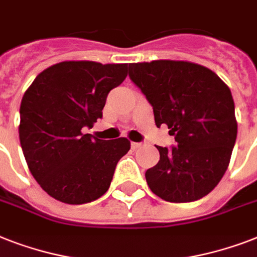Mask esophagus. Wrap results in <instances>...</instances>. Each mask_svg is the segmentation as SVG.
<instances>
[{"mask_svg":"<svg viewBox=\"0 0 257 257\" xmlns=\"http://www.w3.org/2000/svg\"><path fill=\"white\" fill-rule=\"evenodd\" d=\"M141 143H132V144H131V147H132V149H139L141 147Z\"/></svg>","mask_w":257,"mask_h":257,"instance_id":"obj_1","label":"esophagus"}]
</instances>
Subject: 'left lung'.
Returning <instances> with one entry per match:
<instances>
[{"instance_id":"obj_1","label":"left lung","mask_w":257,"mask_h":257,"mask_svg":"<svg viewBox=\"0 0 257 257\" xmlns=\"http://www.w3.org/2000/svg\"><path fill=\"white\" fill-rule=\"evenodd\" d=\"M129 77L153 106L157 126L168 125L177 147H157L160 160L145 172L151 191L165 201L189 203L219 184L237 136L228 85L205 66L156 60L129 64Z\"/></svg>"}]
</instances>
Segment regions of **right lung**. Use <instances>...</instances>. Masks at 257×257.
I'll use <instances>...</instances> for the list:
<instances>
[{
    "instance_id": "1",
    "label": "right lung",
    "mask_w": 257,
    "mask_h": 257,
    "mask_svg": "<svg viewBox=\"0 0 257 257\" xmlns=\"http://www.w3.org/2000/svg\"><path fill=\"white\" fill-rule=\"evenodd\" d=\"M126 74L128 64L62 61L42 70L26 89L20 143L30 173L53 199L77 205L109 189L131 141L101 140L82 128L102 117L108 93Z\"/></svg>"
}]
</instances>
